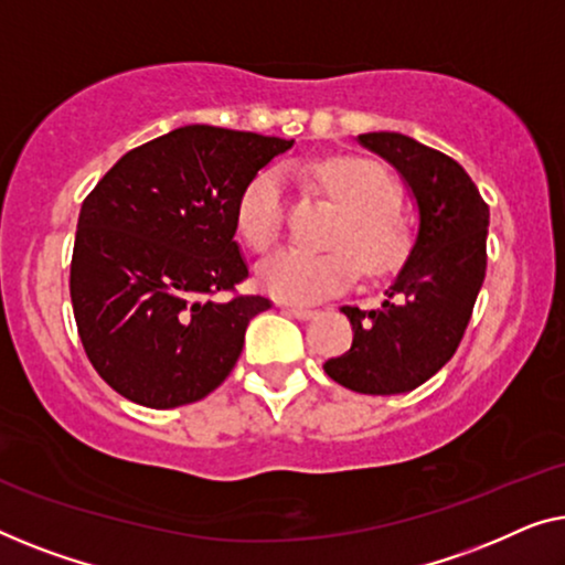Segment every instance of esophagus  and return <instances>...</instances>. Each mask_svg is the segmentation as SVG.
I'll list each match as a JSON object with an SVG mask.
<instances>
[{"instance_id": "obj_1", "label": "esophagus", "mask_w": 565, "mask_h": 565, "mask_svg": "<svg viewBox=\"0 0 565 565\" xmlns=\"http://www.w3.org/2000/svg\"><path fill=\"white\" fill-rule=\"evenodd\" d=\"M284 312H289L291 317H297V320H309V317L317 315V309L312 307H294V305H284Z\"/></svg>"}]
</instances>
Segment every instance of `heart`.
<instances>
[{"label": "heart", "instance_id": "heart-1", "mask_svg": "<svg viewBox=\"0 0 565 565\" xmlns=\"http://www.w3.org/2000/svg\"><path fill=\"white\" fill-rule=\"evenodd\" d=\"M309 173L343 206L345 220L330 241L338 250L284 248L260 264V284L294 305H309L348 289L359 276V266L363 276L394 271L409 248L407 227L394 214L396 186L379 166L359 158H330L315 163ZM235 222L237 233L256 250L276 245L286 222L281 171L266 169L248 181L237 200Z\"/></svg>", "mask_w": 565, "mask_h": 565}]
</instances>
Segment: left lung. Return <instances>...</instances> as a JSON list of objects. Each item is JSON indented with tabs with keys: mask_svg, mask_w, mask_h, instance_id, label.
I'll return each instance as SVG.
<instances>
[{
	"mask_svg": "<svg viewBox=\"0 0 565 565\" xmlns=\"http://www.w3.org/2000/svg\"><path fill=\"white\" fill-rule=\"evenodd\" d=\"M359 142L402 173L419 227L381 307L340 309L353 324V345L324 363V373L359 394H404L458 351L487 276L489 204L463 166L415 138L365 132Z\"/></svg>",
	"mask_w": 565,
	"mask_h": 565,
	"instance_id": "obj_1",
	"label": "left lung"
}]
</instances>
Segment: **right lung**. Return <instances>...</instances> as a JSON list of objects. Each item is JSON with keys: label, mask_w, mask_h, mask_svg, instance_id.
Here are the masks:
<instances>
[{"label": "right lung", "mask_w": 565, "mask_h": 565, "mask_svg": "<svg viewBox=\"0 0 565 565\" xmlns=\"http://www.w3.org/2000/svg\"><path fill=\"white\" fill-rule=\"evenodd\" d=\"M294 140L186 125L125 153L78 212L71 305L102 379L142 407L204 399L271 309L248 279L235 210L248 181Z\"/></svg>", "instance_id": "add662e5"}]
</instances>
